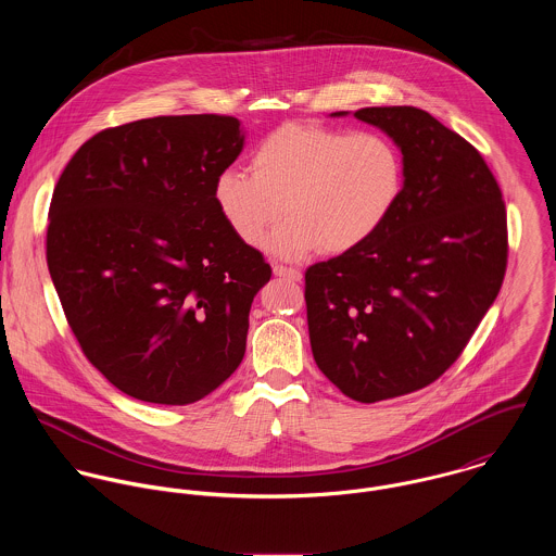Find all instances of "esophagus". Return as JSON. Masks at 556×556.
<instances>
[{"mask_svg": "<svg viewBox=\"0 0 556 556\" xmlns=\"http://www.w3.org/2000/svg\"><path fill=\"white\" fill-rule=\"evenodd\" d=\"M274 274L280 278H287V280H295V282L302 280V271L295 267H287V265H274Z\"/></svg>", "mask_w": 556, "mask_h": 556, "instance_id": "esophagus-1", "label": "esophagus"}]
</instances>
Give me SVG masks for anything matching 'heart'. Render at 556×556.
Here are the masks:
<instances>
[{
  "instance_id": "obj_1",
  "label": "heart",
  "mask_w": 556,
  "mask_h": 556,
  "mask_svg": "<svg viewBox=\"0 0 556 556\" xmlns=\"http://www.w3.org/2000/svg\"><path fill=\"white\" fill-rule=\"evenodd\" d=\"M252 173L225 168L216 207L243 243L256 245L282 218L267 248L280 258L318 250L346 254L375 238L396 207L404 164L396 143L372 130L291 122L252 152Z\"/></svg>"
}]
</instances>
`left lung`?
Here are the masks:
<instances>
[{
    "mask_svg": "<svg viewBox=\"0 0 556 556\" xmlns=\"http://www.w3.org/2000/svg\"><path fill=\"white\" fill-rule=\"evenodd\" d=\"M355 117L400 148L402 192L375 238L306 269L304 298L320 372L368 404L434 383L460 357L503 285L507 214L485 160L430 113Z\"/></svg>",
    "mask_w": 556,
    "mask_h": 556,
    "instance_id": "left-lung-1",
    "label": "left lung"
}]
</instances>
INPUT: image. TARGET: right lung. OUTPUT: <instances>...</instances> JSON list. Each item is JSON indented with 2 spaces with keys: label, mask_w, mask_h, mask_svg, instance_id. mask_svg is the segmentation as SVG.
<instances>
[{
  "label": "right lung",
  "mask_w": 556,
  "mask_h": 556,
  "mask_svg": "<svg viewBox=\"0 0 556 556\" xmlns=\"http://www.w3.org/2000/svg\"><path fill=\"white\" fill-rule=\"evenodd\" d=\"M231 115H160L93 135L53 190L47 263L85 357L128 396L190 404L238 370L263 254L223 220Z\"/></svg>",
  "instance_id": "right-lung-1"
}]
</instances>
